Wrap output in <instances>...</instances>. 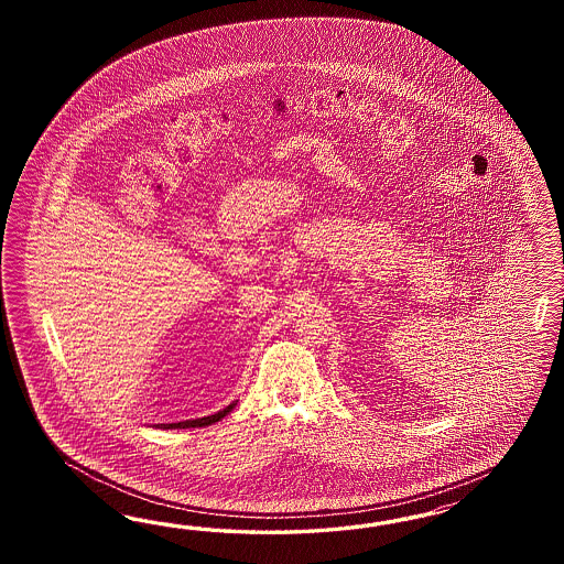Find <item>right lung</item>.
I'll return each instance as SVG.
<instances>
[{
    "instance_id": "1",
    "label": "right lung",
    "mask_w": 564,
    "mask_h": 564,
    "mask_svg": "<svg viewBox=\"0 0 564 564\" xmlns=\"http://www.w3.org/2000/svg\"><path fill=\"white\" fill-rule=\"evenodd\" d=\"M238 403H229L225 410L217 411L213 415H205V417H196V420H184V422H175V424H154V427H163V430H180V427H205L215 424L223 420L229 411L234 410Z\"/></svg>"
}]
</instances>
